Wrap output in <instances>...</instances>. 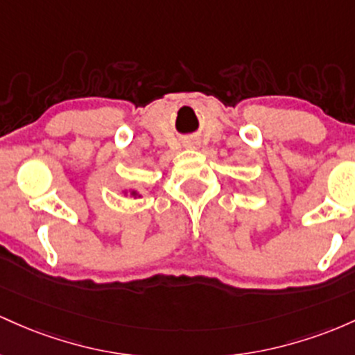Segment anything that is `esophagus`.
<instances>
[{
    "label": "esophagus",
    "instance_id": "esophagus-1",
    "mask_svg": "<svg viewBox=\"0 0 355 355\" xmlns=\"http://www.w3.org/2000/svg\"><path fill=\"white\" fill-rule=\"evenodd\" d=\"M188 146H189V147H194V146H196V142H189Z\"/></svg>",
    "mask_w": 355,
    "mask_h": 355
}]
</instances>
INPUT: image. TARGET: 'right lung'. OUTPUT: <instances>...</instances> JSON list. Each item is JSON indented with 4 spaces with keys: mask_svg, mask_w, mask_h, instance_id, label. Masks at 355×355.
I'll return each instance as SVG.
<instances>
[{
    "mask_svg": "<svg viewBox=\"0 0 355 355\" xmlns=\"http://www.w3.org/2000/svg\"><path fill=\"white\" fill-rule=\"evenodd\" d=\"M122 193H124V196H127V194H129L130 198H142V194L139 193V191H135V189H124L122 191Z\"/></svg>",
    "mask_w": 355,
    "mask_h": 355,
    "instance_id": "1",
    "label": "right lung"
}]
</instances>
